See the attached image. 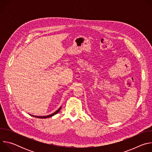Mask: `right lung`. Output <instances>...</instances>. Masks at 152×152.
Returning a JSON list of instances; mask_svg holds the SVG:
<instances>
[{
    "instance_id": "1",
    "label": "right lung",
    "mask_w": 152,
    "mask_h": 152,
    "mask_svg": "<svg viewBox=\"0 0 152 152\" xmlns=\"http://www.w3.org/2000/svg\"><path fill=\"white\" fill-rule=\"evenodd\" d=\"M61 107H60L59 109L56 111V112H55L54 113H53V114H52L51 115H47V116H34V115H32V116H33V117H37V118H49V117H51L52 116H53V115H55V114H56L57 113H58L59 112V111H60V110H61Z\"/></svg>"
}]
</instances>
